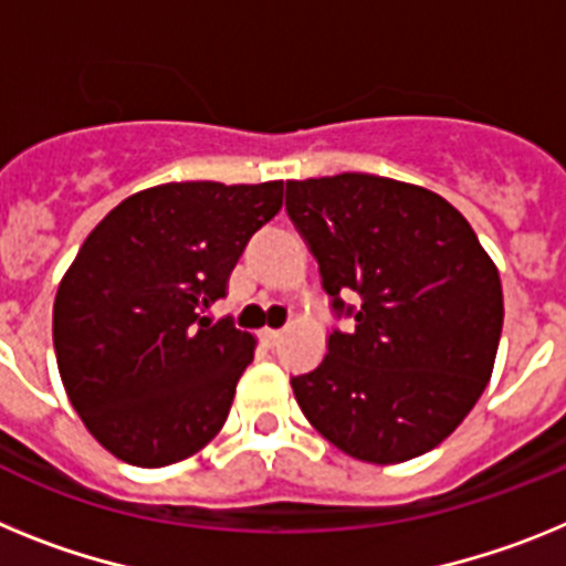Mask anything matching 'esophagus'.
<instances>
[{
    "mask_svg": "<svg viewBox=\"0 0 566 566\" xmlns=\"http://www.w3.org/2000/svg\"><path fill=\"white\" fill-rule=\"evenodd\" d=\"M262 338H264V344H268V347H276V344L282 342V331H264Z\"/></svg>",
    "mask_w": 566,
    "mask_h": 566,
    "instance_id": "34e87169",
    "label": "esophagus"
}]
</instances>
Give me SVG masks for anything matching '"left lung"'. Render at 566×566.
Here are the masks:
<instances>
[{"label": "left lung", "instance_id": "obj_1", "mask_svg": "<svg viewBox=\"0 0 566 566\" xmlns=\"http://www.w3.org/2000/svg\"><path fill=\"white\" fill-rule=\"evenodd\" d=\"M284 208L350 318L316 370L290 376L307 421L373 464L441 444L488 387L504 322L479 235L439 193L373 174L287 181Z\"/></svg>", "mask_w": 566, "mask_h": 566}]
</instances>
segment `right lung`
Here are the masks:
<instances>
[{"instance_id":"right-lung-1","label":"right lung","mask_w":566,"mask_h":566,"mask_svg":"<svg viewBox=\"0 0 566 566\" xmlns=\"http://www.w3.org/2000/svg\"><path fill=\"white\" fill-rule=\"evenodd\" d=\"M282 193L170 181L127 196L85 239L53 302V347L67 399L116 459L176 464L222 430L253 336L201 313Z\"/></svg>"}]
</instances>
